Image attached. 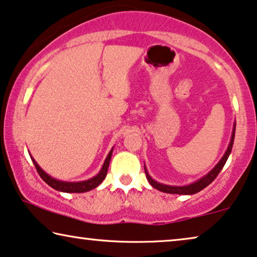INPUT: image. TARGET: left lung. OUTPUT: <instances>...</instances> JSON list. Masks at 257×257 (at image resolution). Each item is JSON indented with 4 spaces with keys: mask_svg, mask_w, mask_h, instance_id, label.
<instances>
[{
    "mask_svg": "<svg viewBox=\"0 0 257 257\" xmlns=\"http://www.w3.org/2000/svg\"><path fill=\"white\" fill-rule=\"evenodd\" d=\"M235 126H236V122H234V127H233V133H231L230 143H229V145H228L227 151L224 152L223 157L221 158L219 163H217L215 166H214L212 171L208 172V173H207L206 175H203L202 178H200L199 180L192 182V184H189V185H185V186L165 185V184H161V182H158V181L154 180V179L149 174V172H147L146 167H145V173H146L147 180H149L150 184L152 185V187L158 189V191L164 192V193H170V194L192 195V194H195V193H198L200 191H202V189L206 188L209 184H212V182L214 181V179L217 177V174L220 173L221 170H222L223 166H224V164H226L228 157H229V154L231 152V149H233L234 138H235Z\"/></svg>",
    "mask_w": 257,
    "mask_h": 257,
    "instance_id": "1",
    "label": "left lung"
}]
</instances>
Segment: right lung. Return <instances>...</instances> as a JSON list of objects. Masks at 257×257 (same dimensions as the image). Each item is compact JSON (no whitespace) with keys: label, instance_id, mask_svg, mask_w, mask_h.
Here are the masks:
<instances>
[{"label":"right lung","instance_id":"1","mask_svg":"<svg viewBox=\"0 0 257 257\" xmlns=\"http://www.w3.org/2000/svg\"><path fill=\"white\" fill-rule=\"evenodd\" d=\"M112 152H113V147H112V150L108 152L106 159H105L104 164H103V167H101V170L99 171V173H98L97 175H94L93 178L89 179V180L78 181V182L62 181V180H58V179L50 177V175H49L48 173H45V172L42 170V168L40 167V165L36 163V160H35L33 157L30 156V158H31V160H33L35 167H36L38 174L41 175V178L43 179V180L47 182L50 187L56 189V191L65 192V193H84V192H89V191H91V189L98 187V186L101 184V181L106 178L107 168H108V165H110Z\"/></svg>","mask_w":257,"mask_h":257}]
</instances>
